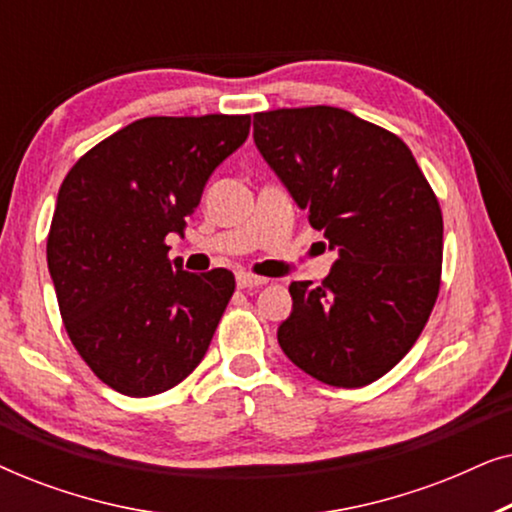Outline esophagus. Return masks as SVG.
Returning <instances> with one entry per match:
<instances>
[{"instance_id":"esophagus-1","label":"esophagus","mask_w":512,"mask_h":512,"mask_svg":"<svg viewBox=\"0 0 512 512\" xmlns=\"http://www.w3.org/2000/svg\"><path fill=\"white\" fill-rule=\"evenodd\" d=\"M268 279L265 277H256L251 272H237V286L240 289H254V286H263Z\"/></svg>"}]
</instances>
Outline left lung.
Returning a JSON list of instances; mask_svg holds the SVG:
<instances>
[{
	"label": "left lung",
	"mask_w": 512,
	"mask_h": 512,
	"mask_svg": "<svg viewBox=\"0 0 512 512\" xmlns=\"http://www.w3.org/2000/svg\"><path fill=\"white\" fill-rule=\"evenodd\" d=\"M254 142L328 249H338L319 286L291 282L279 347L314 380L366 387L410 352L436 305V193L401 137L338 107L261 111Z\"/></svg>",
	"instance_id": "obj_1"
}]
</instances>
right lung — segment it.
Segmentation results:
<instances>
[{
	"label": "right lung",
	"instance_id": "add662e5",
	"mask_svg": "<svg viewBox=\"0 0 512 512\" xmlns=\"http://www.w3.org/2000/svg\"><path fill=\"white\" fill-rule=\"evenodd\" d=\"M251 116H149L93 146L58 193L46 258L67 335L104 384L156 396L198 368L235 277L170 261L202 188Z\"/></svg>",
	"mask_w": 512,
	"mask_h": 512
}]
</instances>
